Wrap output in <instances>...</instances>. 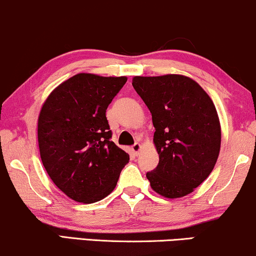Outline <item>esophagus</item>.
I'll list each match as a JSON object with an SVG mask.
<instances>
[{
    "label": "esophagus",
    "instance_id": "obj_1",
    "mask_svg": "<svg viewBox=\"0 0 256 256\" xmlns=\"http://www.w3.org/2000/svg\"><path fill=\"white\" fill-rule=\"evenodd\" d=\"M131 150H132V152H134V154H136V156H137V154H139V151L142 150V145L139 144V143H136L134 145H132Z\"/></svg>",
    "mask_w": 256,
    "mask_h": 256
}]
</instances>
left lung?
Wrapping results in <instances>:
<instances>
[{
  "label": "left lung",
  "instance_id": "left-lung-1",
  "mask_svg": "<svg viewBox=\"0 0 256 256\" xmlns=\"http://www.w3.org/2000/svg\"><path fill=\"white\" fill-rule=\"evenodd\" d=\"M132 86L152 114L160 163L146 174L166 198L189 195L214 169L221 148L218 111L204 90L182 74L134 76Z\"/></svg>",
  "mask_w": 256,
  "mask_h": 256
}]
</instances>
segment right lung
I'll use <instances>...</instances> for the list:
<instances>
[{
	"label": "right lung",
	"instance_id": "obj_1",
	"mask_svg": "<svg viewBox=\"0 0 256 256\" xmlns=\"http://www.w3.org/2000/svg\"><path fill=\"white\" fill-rule=\"evenodd\" d=\"M126 76L79 73L56 87L38 119L40 157L48 176L76 202H98L117 186L130 156L111 140L106 110Z\"/></svg>",
	"mask_w": 256,
	"mask_h": 256
}]
</instances>
